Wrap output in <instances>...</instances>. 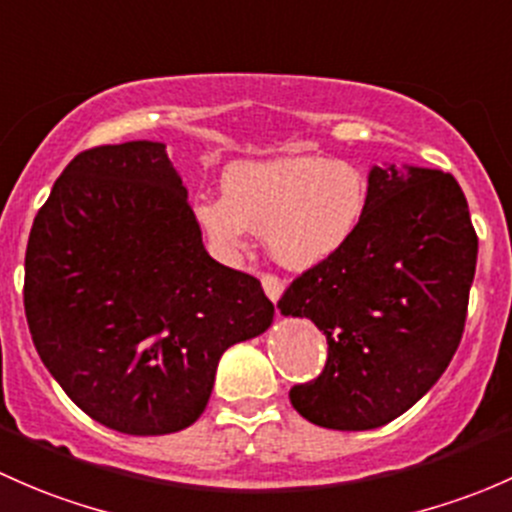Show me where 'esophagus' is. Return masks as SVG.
I'll return each mask as SVG.
<instances>
[{"mask_svg": "<svg viewBox=\"0 0 512 512\" xmlns=\"http://www.w3.org/2000/svg\"><path fill=\"white\" fill-rule=\"evenodd\" d=\"M261 286H263V291H266L268 298H271L273 303H278V298H281V293H283V288H286V283H283L278 276H273V273H263V276H261Z\"/></svg>", "mask_w": 512, "mask_h": 512, "instance_id": "1", "label": "esophagus"}]
</instances>
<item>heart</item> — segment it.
Listing matches in <instances>:
<instances>
[{
  "label": "heart",
  "instance_id": "1",
  "mask_svg": "<svg viewBox=\"0 0 512 512\" xmlns=\"http://www.w3.org/2000/svg\"><path fill=\"white\" fill-rule=\"evenodd\" d=\"M224 197H199L194 219L214 246L236 254L249 229L266 234L271 254L291 268H313L355 236L367 212V179L325 157L236 162L221 179Z\"/></svg>",
  "mask_w": 512,
  "mask_h": 512
}]
</instances>
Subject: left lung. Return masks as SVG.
Instances as JSON below:
<instances>
[{"mask_svg":"<svg viewBox=\"0 0 512 512\" xmlns=\"http://www.w3.org/2000/svg\"><path fill=\"white\" fill-rule=\"evenodd\" d=\"M355 236L278 300L328 337V362L291 404L325 429L365 431L412 409L449 367L466 325L478 236L449 172L372 167Z\"/></svg>","mask_w":512,"mask_h":512,"instance_id":"left-lung-1","label":"left lung"}]
</instances>
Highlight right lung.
I'll use <instances>...</instances> for the list:
<instances>
[{"instance_id": "1", "label": "right lung", "mask_w": 512, "mask_h": 512, "mask_svg": "<svg viewBox=\"0 0 512 512\" xmlns=\"http://www.w3.org/2000/svg\"><path fill=\"white\" fill-rule=\"evenodd\" d=\"M24 310L73 404L133 436L192 426L221 355L273 320L258 278L207 254L187 189L150 140L68 162L31 226Z\"/></svg>"}]
</instances>
